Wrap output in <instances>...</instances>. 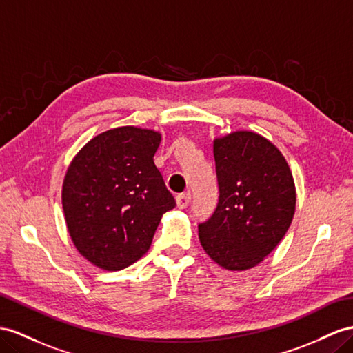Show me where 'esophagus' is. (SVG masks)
<instances>
[{
    "instance_id": "esophagus-1",
    "label": "esophagus",
    "mask_w": 353,
    "mask_h": 353,
    "mask_svg": "<svg viewBox=\"0 0 353 353\" xmlns=\"http://www.w3.org/2000/svg\"><path fill=\"white\" fill-rule=\"evenodd\" d=\"M176 203H177L179 209H186V207L189 205V203H191V194H189V192L179 194L176 196Z\"/></svg>"
}]
</instances>
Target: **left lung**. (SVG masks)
Instances as JSON below:
<instances>
[{
  "mask_svg": "<svg viewBox=\"0 0 353 353\" xmlns=\"http://www.w3.org/2000/svg\"><path fill=\"white\" fill-rule=\"evenodd\" d=\"M213 157L219 201L210 219L198 225L205 254L231 271L258 265L292 222L295 183L285 157L252 131L214 139Z\"/></svg>",
  "mask_w": 353,
  "mask_h": 353,
  "instance_id": "obj_1",
  "label": "left lung"
}]
</instances>
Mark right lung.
<instances>
[{
    "label": "right lung",
    "instance_id": "add662e5",
    "mask_svg": "<svg viewBox=\"0 0 353 353\" xmlns=\"http://www.w3.org/2000/svg\"><path fill=\"white\" fill-rule=\"evenodd\" d=\"M161 134L119 126L98 134L71 161L62 185V209L79 254L117 271L152 245L162 214L174 209L153 157Z\"/></svg>",
    "mask_w": 353,
    "mask_h": 353
}]
</instances>
